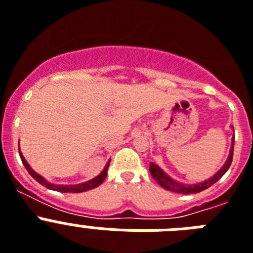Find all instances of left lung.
Masks as SVG:
<instances>
[{
  "instance_id": "left-lung-1",
  "label": "left lung",
  "mask_w": 253,
  "mask_h": 253,
  "mask_svg": "<svg viewBox=\"0 0 253 253\" xmlns=\"http://www.w3.org/2000/svg\"><path fill=\"white\" fill-rule=\"evenodd\" d=\"M233 150H234V138H233V143H232V148H230V153H229V157L226 160V163L224 164V166L219 171L210 178L209 180L204 183H200V184H193V185H187V184H182V183H178L175 180H172L170 176H168L163 170L160 169L159 166L156 164H152L151 163L150 165V171L152 174L153 179L159 183L163 188L168 189V191H172V192H176V193H183V194H191V193H198V192H202L205 189H207L209 187H211L212 184L219 180L221 176L228 171L229 169V166L232 165V161H233Z\"/></svg>"
}]
</instances>
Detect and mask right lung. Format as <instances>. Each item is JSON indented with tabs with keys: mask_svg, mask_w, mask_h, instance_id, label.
<instances>
[{
	"mask_svg": "<svg viewBox=\"0 0 253 253\" xmlns=\"http://www.w3.org/2000/svg\"><path fill=\"white\" fill-rule=\"evenodd\" d=\"M20 159H21V163H23V165L25 166V169L28 170V172H29L30 175L33 176V178L36 179L37 182L40 183V184L44 185L46 188L52 189V191L68 192V193L69 192H71V193H81V192L89 191V189H93V188H96V187H98V185H100L101 183L105 180L106 175H107V169H109V165H110V163H107V165L105 166V169L102 170V172H101L100 175L96 176V178H93V179H90V180H88V182H85V183H81V184H74V185H56V184H51V183L46 182V180H44V179H43L40 174H37L34 170L30 169V166L28 165L27 160L24 159V156L21 155V152H20Z\"/></svg>",
	"mask_w": 253,
	"mask_h": 253,
	"instance_id": "1",
	"label": "right lung"
}]
</instances>
